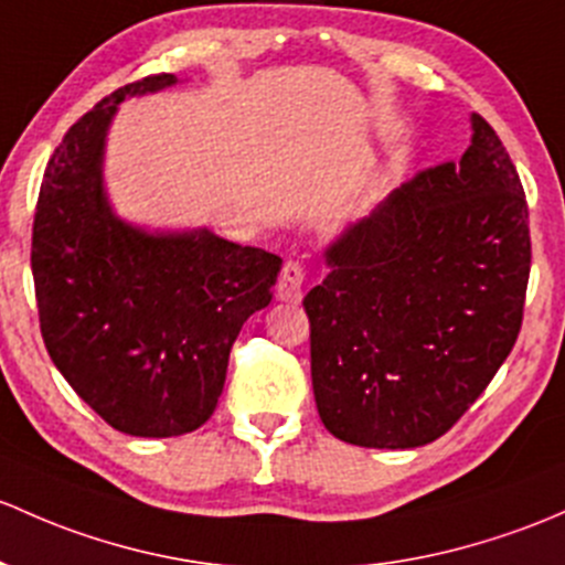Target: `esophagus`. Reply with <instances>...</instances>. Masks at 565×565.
Wrapping results in <instances>:
<instances>
[{
	"instance_id": "1",
	"label": "esophagus",
	"mask_w": 565,
	"mask_h": 565,
	"mask_svg": "<svg viewBox=\"0 0 565 565\" xmlns=\"http://www.w3.org/2000/svg\"><path fill=\"white\" fill-rule=\"evenodd\" d=\"M302 281H306V270L298 263H287L281 267V276H278L276 298L281 302H300Z\"/></svg>"
}]
</instances>
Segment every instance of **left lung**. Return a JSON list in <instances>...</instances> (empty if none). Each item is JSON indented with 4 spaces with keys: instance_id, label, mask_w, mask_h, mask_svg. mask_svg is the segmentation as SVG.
<instances>
[{
    "instance_id": "8db88e82",
    "label": "left lung",
    "mask_w": 565,
    "mask_h": 565,
    "mask_svg": "<svg viewBox=\"0 0 565 565\" xmlns=\"http://www.w3.org/2000/svg\"><path fill=\"white\" fill-rule=\"evenodd\" d=\"M324 263L328 278L302 300L324 427L371 449L436 441L492 382L522 324L527 205L495 129L471 113L460 162L349 222Z\"/></svg>"
}]
</instances>
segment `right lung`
<instances>
[{"instance_id":"right-lung-1","label":"right lung","mask_w":565,"mask_h":565,"mask_svg":"<svg viewBox=\"0 0 565 565\" xmlns=\"http://www.w3.org/2000/svg\"><path fill=\"white\" fill-rule=\"evenodd\" d=\"M178 83H129L73 124L34 213L32 276L47 354L105 423L140 438L207 423L237 332L270 302L284 263L207 227H148L113 207L105 151L118 105Z\"/></svg>"}]
</instances>
